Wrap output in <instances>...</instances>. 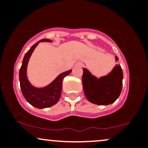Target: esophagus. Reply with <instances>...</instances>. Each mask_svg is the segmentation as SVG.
Returning a JSON list of instances; mask_svg holds the SVG:
<instances>
[{
  "instance_id": "obj_1",
  "label": "esophagus",
  "mask_w": 148,
  "mask_h": 148,
  "mask_svg": "<svg viewBox=\"0 0 148 148\" xmlns=\"http://www.w3.org/2000/svg\"><path fill=\"white\" fill-rule=\"evenodd\" d=\"M77 65L79 66V67H83V66H84V64H83L82 62H79V63H77Z\"/></svg>"
}]
</instances>
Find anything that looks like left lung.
<instances>
[{
  "label": "left lung",
  "instance_id": "obj_1",
  "mask_svg": "<svg viewBox=\"0 0 148 148\" xmlns=\"http://www.w3.org/2000/svg\"><path fill=\"white\" fill-rule=\"evenodd\" d=\"M118 58L115 56V60ZM123 73L120 64H116L107 76L99 79L84 69L82 83L85 95L89 101L97 105H108L120 96L123 88Z\"/></svg>",
  "mask_w": 148,
  "mask_h": 148
}]
</instances>
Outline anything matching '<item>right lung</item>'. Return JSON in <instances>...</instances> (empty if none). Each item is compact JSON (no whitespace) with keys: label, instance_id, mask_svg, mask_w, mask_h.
<instances>
[{"label":"right lung","instance_id":"1","mask_svg":"<svg viewBox=\"0 0 148 148\" xmlns=\"http://www.w3.org/2000/svg\"><path fill=\"white\" fill-rule=\"evenodd\" d=\"M41 42H51V40L42 39L32 46L31 48L25 54L19 70L20 87L22 94L30 104L37 108H49L55 105L59 101L62 92V80L72 72V69H70L62 73L58 76L53 82L45 88H37L32 86L27 78V65L34 49Z\"/></svg>","mask_w":148,"mask_h":148}]
</instances>
